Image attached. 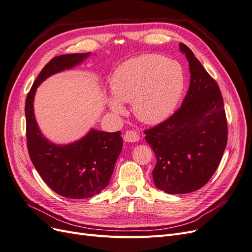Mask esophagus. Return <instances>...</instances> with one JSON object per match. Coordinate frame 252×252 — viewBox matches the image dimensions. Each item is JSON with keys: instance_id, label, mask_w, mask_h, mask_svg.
<instances>
[{"instance_id": "obj_1", "label": "esophagus", "mask_w": 252, "mask_h": 252, "mask_svg": "<svg viewBox=\"0 0 252 252\" xmlns=\"http://www.w3.org/2000/svg\"><path fill=\"white\" fill-rule=\"evenodd\" d=\"M139 140H140V135L134 130H128L124 134V141L127 143H135Z\"/></svg>"}]
</instances>
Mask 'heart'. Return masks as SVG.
I'll list each match as a JSON object with an SVG mask.
<instances>
[{
	"label": "heart",
	"instance_id": "1",
	"mask_svg": "<svg viewBox=\"0 0 252 252\" xmlns=\"http://www.w3.org/2000/svg\"><path fill=\"white\" fill-rule=\"evenodd\" d=\"M183 88L184 72L174 60L146 55L127 61L111 80L114 96L108 98L110 109L124 113L121 102L133 103L135 116L143 123L158 124L168 118L177 106Z\"/></svg>",
	"mask_w": 252,
	"mask_h": 252
}]
</instances>
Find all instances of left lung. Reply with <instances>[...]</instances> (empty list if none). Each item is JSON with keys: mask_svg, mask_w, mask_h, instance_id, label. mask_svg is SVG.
<instances>
[{"mask_svg": "<svg viewBox=\"0 0 252 252\" xmlns=\"http://www.w3.org/2000/svg\"><path fill=\"white\" fill-rule=\"evenodd\" d=\"M190 84L181 108L163 123L145 130L155 152L152 177L157 188L169 194L195 191L217 170L227 144L223 97L213 80L185 44Z\"/></svg>", "mask_w": 252, "mask_h": 252, "instance_id": "obj_1", "label": "left lung"}]
</instances>
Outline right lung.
Returning a JSON list of instances; mask_svg holds the SVG:
<instances>
[{"label":"right lung","mask_w":252,"mask_h":252,"mask_svg":"<svg viewBox=\"0 0 252 252\" xmlns=\"http://www.w3.org/2000/svg\"><path fill=\"white\" fill-rule=\"evenodd\" d=\"M90 56L72 53L53 58L40 72L25 103L26 136L29 157L44 182L58 194L69 199H87L109 184L114 164L123 147L121 131L90 129L82 139L67 145L50 142L35 121L33 100L36 88L50 75L71 69Z\"/></svg>","instance_id":"add662e5"}]
</instances>
